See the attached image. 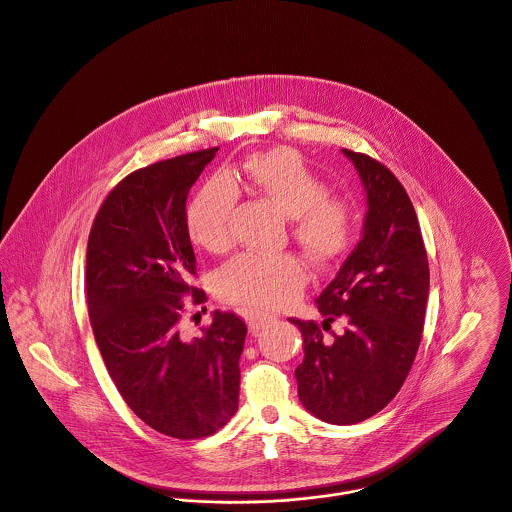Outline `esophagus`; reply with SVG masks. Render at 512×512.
Listing matches in <instances>:
<instances>
[{
  "mask_svg": "<svg viewBox=\"0 0 512 512\" xmlns=\"http://www.w3.org/2000/svg\"><path fill=\"white\" fill-rule=\"evenodd\" d=\"M247 318V324H249V332L251 334H259L263 328H267L269 324L275 322V316L271 314H265V312H259V310H249L245 314Z\"/></svg>",
  "mask_w": 512,
  "mask_h": 512,
  "instance_id": "34e87169",
  "label": "esophagus"
}]
</instances>
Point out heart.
Instances as JSON below:
<instances>
[{
	"label": "heart",
	"instance_id": "b5f03b06",
	"mask_svg": "<svg viewBox=\"0 0 512 512\" xmlns=\"http://www.w3.org/2000/svg\"><path fill=\"white\" fill-rule=\"evenodd\" d=\"M243 180L291 217V235L316 265L340 259L354 237V207L326 194V184L293 148L257 152L243 162ZM235 178H215L188 205V233L209 253L231 247L229 219L237 200ZM305 263L293 253H243L215 281L217 295L239 307L273 310L293 303L307 285Z\"/></svg>",
	"mask_w": 512,
	"mask_h": 512
}]
</instances>
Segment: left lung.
<instances>
[{
  "mask_svg": "<svg viewBox=\"0 0 512 512\" xmlns=\"http://www.w3.org/2000/svg\"><path fill=\"white\" fill-rule=\"evenodd\" d=\"M342 152L366 192L362 239L316 299L322 324L291 322L305 346L295 370L303 406L326 423L352 425L386 408L408 378L425 322L429 265L400 180L366 154ZM334 319L340 333L329 326Z\"/></svg>",
  "mask_w": 512,
  "mask_h": 512,
  "instance_id": "1",
  "label": "left lung"
}]
</instances>
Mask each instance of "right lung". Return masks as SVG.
<instances>
[{
    "instance_id": "1",
    "label": "right lung",
    "mask_w": 512,
    "mask_h": 512,
    "mask_svg": "<svg viewBox=\"0 0 512 512\" xmlns=\"http://www.w3.org/2000/svg\"><path fill=\"white\" fill-rule=\"evenodd\" d=\"M217 150L128 174L106 196L87 245V305L104 366L128 408L176 439L215 433L239 406L245 322L215 310L202 336L182 334V299H205L190 285L186 202Z\"/></svg>"
}]
</instances>
